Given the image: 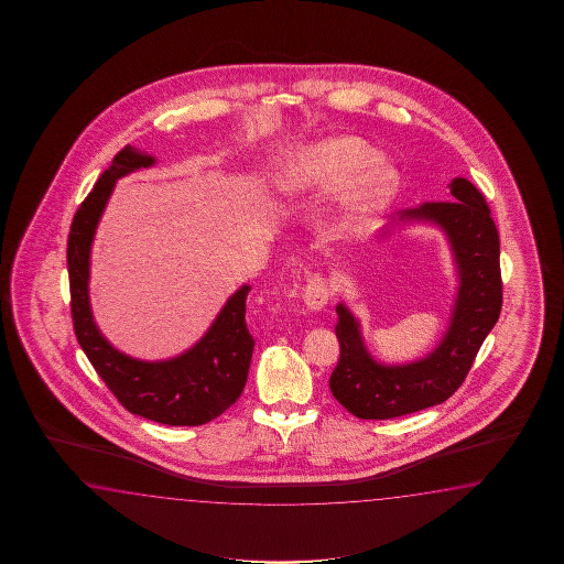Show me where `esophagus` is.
Returning <instances> with one entry per match:
<instances>
[{"mask_svg":"<svg viewBox=\"0 0 564 564\" xmlns=\"http://www.w3.org/2000/svg\"><path fill=\"white\" fill-rule=\"evenodd\" d=\"M302 296H304V304L308 306V311H323L330 299V290H328L326 280L318 272H308V280H306V288H304Z\"/></svg>","mask_w":564,"mask_h":564,"instance_id":"1","label":"esophagus"}]
</instances>
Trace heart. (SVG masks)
<instances>
[{"instance_id":"heart-1","label":"heart","mask_w":564,"mask_h":564,"mask_svg":"<svg viewBox=\"0 0 564 564\" xmlns=\"http://www.w3.org/2000/svg\"><path fill=\"white\" fill-rule=\"evenodd\" d=\"M274 183L288 199L336 192L347 184L335 219L336 231L347 234L389 204L397 173L375 156L371 144L357 137H336L284 156L274 171Z\"/></svg>"}]
</instances>
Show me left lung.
<instances>
[{
	"label": "left lung",
	"mask_w": 564,
	"mask_h": 564,
	"mask_svg": "<svg viewBox=\"0 0 564 564\" xmlns=\"http://www.w3.org/2000/svg\"><path fill=\"white\" fill-rule=\"evenodd\" d=\"M452 202H427L403 212L444 229L459 272L449 328L425 359L381 365L360 336L359 321L345 304L336 306L340 357L330 375L336 401L359 420H391L444 403L464 383L481 343L502 311L500 238L490 207L474 183L452 181Z\"/></svg>",
	"instance_id": "8db88e82"
}]
</instances>
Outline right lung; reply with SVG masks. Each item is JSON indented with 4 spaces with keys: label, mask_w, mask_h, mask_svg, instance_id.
Returning <instances> with one entry per match:
<instances>
[{
    "label": "right lung",
    "mask_w": 564,
    "mask_h": 564,
    "mask_svg": "<svg viewBox=\"0 0 564 564\" xmlns=\"http://www.w3.org/2000/svg\"><path fill=\"white\" fill-rule=\"evenodd\" d=\"M153 163V156L127 144L74 214L66 250L74 335L122 408L144 420L192 427L219 417L238 401L246 387L253 350L246 324V299L252 288L241 286L228 300L195 347L175 359L156 362L131 359L110 347L96 328L88 300L90 246L115 183Z\"/></svg>",
    "instance_id": "add662e5"
}]
</instances>
